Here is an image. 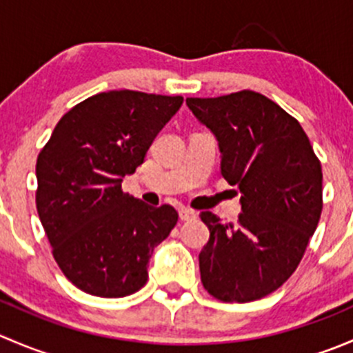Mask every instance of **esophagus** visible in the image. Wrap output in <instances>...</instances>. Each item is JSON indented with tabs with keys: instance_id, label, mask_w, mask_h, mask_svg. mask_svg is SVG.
<instances>
[{
	"instance_id": "1",
	"label": "esophagus",
	"mask_w": 353,
	"mask_h": 353,
	"mask_svg": "<svg viewBox=\"0 0 353 353\" xmlns=\"http://www.w3.org/2000/svg\"><path fill=\"white\" fill-rule=\"evenodd\" d=\"M179 216L183 222H190V220L196 219V212H194V210H190V208H181Z\"/></svg>"
}]
</instances>
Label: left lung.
Listing matches in <instances>:
<instances>
[{
  "mask_svg": "<svg viewBox=\"0 0 353 353\" xmlns=\"http://www.w3.org/2000/svg\"><path fill=\"white\" fill-rule=\"evenodd\" d=\"M188 108L219 141L220 170L241 191L237 223L203 212L210 239L199 252L203 287L222 302L272 294L301 263L323 210V172L295 117L252 90Z\"/></svg>",
  "mask_w": 353,
  "mask_h": 353,
  "instance_id": "left-lung-1",
  "label": "left lung"
}]
</instances>
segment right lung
<instances>
[{
  "label": "right lung",
  "mask_w": 353,
  "mask_h": 353,
  "mask_svg": "<svg viewBox=\"0 0 353 353\" xmlns=\"http://www.w3.org/2000/svg\"><path fill=\"white\" fill-rule=\"evenodd\" d=\"M183 101L134 90L92 95L59 119L39 154V219L56 263L80 290L117 299L147 283L148 259L177 212L123 193L121 183Z\"/></svg>",
  "instance_id": "obj_1"
}]
</instances>
